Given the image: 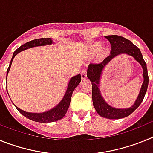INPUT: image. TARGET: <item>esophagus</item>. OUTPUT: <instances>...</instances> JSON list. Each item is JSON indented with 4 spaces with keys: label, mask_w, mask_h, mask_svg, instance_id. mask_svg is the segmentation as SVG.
Segmentation results:
<instances>
[{
    "label": "esophagus",
    "mask_w": 153,
    "mask_h": 153,
    "mask_svg": "<svg viewBox=\"0 0 153 153\" xmlns=\"http://www.w3.org/2000/svg\"><path fill=\"white\" fill-rule=\"evenodd\" d=\"M81 78L83 79H85L86 78V69H83L82 71H81Z\"/></svg>",
    "instance_id": "obj_1"
}]
</instances>
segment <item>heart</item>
<instances>
[{
	"mask_svg": "<svg viewBox=\"0 0 153 153\" xmlns=\"http://www.w3.org/2000/svg\"><path fill=\"white\" fill-rule=\"evenodd\" d=\"M99 51H100V56L101 58L106 56V55H107L108 52H109L107 48H102V49H101L100 44L97 43V44H93L91 47L92 53H98Z\"/></svg>",
	"mask_w": 153,
	"mask_h": 153,
	"instance_id": "obj_1",
	"label": "heart"
}]
</instances>
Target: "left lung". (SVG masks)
Instances as JSON below:
<instances>
[{
    "mask_svg": "<svg viewBox=\"0 0 153 153\" xmlns=\"http://www.w3.org/2000/svg\"><path fill=\"white\" fill-rule=\"evenodd\" d=\"M111 44L110 54L104 59L102 62L99 63H90L87 70V77L92 82V98L93 106L96 111L100 116L110 120H117L126 117L136 110L141 102L146 93L149 84V76L147 71L146 63L143 59L140 50L136 45L132 44L130 40L124 38L118 35H109L105 36ZM121 53H126L133 56L141 64L143 69V86L137 100L134 105L128 109H116L109 106L101 97L98 90V83L102 71L105 66L115 56Z\"/></svg>",
    "mask_w": 153,
    "mask_h": 153,
    "instance_id": "1",
    "label": "left lung"
}]
</instances>
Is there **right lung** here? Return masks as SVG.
Listing matches in <instances>:
<instances>
[{
  "mask_svg": "<svg viewBox=\"0 0 153 153\" xmlns=\"http://www.w3.org/2000/svg\"><path fill=\"white\" fill-rule=\"evenodd\" d=\"M52 43L53 41L52 40H51V38H40L35 39V40L27 42L26 44H23L22 46H21V47H19V48H17V49L13 52V56H12L11 60H10V65H9V67H8L7 70V75L8 72H9V70H10V66H11L13 57H14L18 53H20L22 51H24V50L28 49V48H30V47H36V46H44L46 45V44H51ZM80 74H78V75L75 76H73V77L70 79L68 87H67V92L65 93L63 100L60 101V103L58 104L56 107L53 108L52 109H51L49 111L42 113H27V112H24V110L19 109L17 106H16V108H17V110H18L21 114L24 115V117L30 119V120H33V121H35V122L44 123H52L55 122V121H57V120H61V119L64 117L65 114L67 113V109H68L69 106H70V100H71L73 92L75 90L76 87L79 85V83H80Z\"/></svg>",
  "mask_w": 153,
  "mask_h": 153,
  "instance_id": "right-lung-1",
  "label": "right lung"
}]
</instances>
